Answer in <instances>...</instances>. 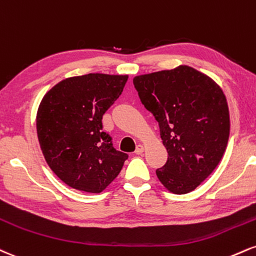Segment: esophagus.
Listing matches in <instances>:
<instances>
[{"label": "esophagus", "instance_id": "1", "mask_svg": "<svg viewBox=\"0 0 256 256\" xmlns=\"http://www.w3.org/2000/svg\"><path fill=\"white\" fill-rule=\"evenodd\" d=\"M144 150H146V146H143V144H140V146H137V148H136V152L137 155H140V154H143L144 152Z\"/></svg>", "mask_w": 256, "mask_h": 256}]
</instances>
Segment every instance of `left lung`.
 I'll return each instance as SVG.
<instances>
[{
  "label": "left lung",
  "instance_id": "obj_1",
  "mask_svg": "<svg viewBox=\"0 0 256 256\" xmlns=\"http://www.w3.org/2000/svg\"><path fill=\"white\" fill-rule=\"evenodd\" d=\"M144 107L158 122L167 163L156 169L174 194L196 190L220 162L230 132L229 107L216 82L188 66L134 78Z\"/></svg>",
  "mask_w": 256,
  "mask_h": 256
}]
</instances>
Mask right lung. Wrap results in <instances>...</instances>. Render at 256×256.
<instances>
[{"instance_id": "obj_1", "label": "right lung", "mask_w": 256, "mask_h": 256, "mask_svg": "<svg viewBox=\"0 0 256 256\" xmlns=\"http://www.w3.org/2000/svg\"><path fill=\"white\" fill-rule=\"evenodd\" d=\"M128 75L88 74L58 82L42 98L36 134L51 170L72 188L100 193L122 170L128 154L102 131V116L122 94Z\"/></svg>"}]
</instances>
